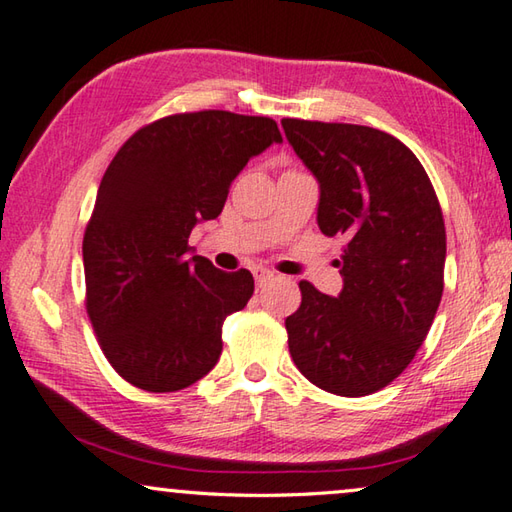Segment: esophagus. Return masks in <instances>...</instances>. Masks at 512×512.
<instances>
[{
  "label": "esophagus",
  "mask_w": 512,
  "mask_h": 512,
  "mask_svg": "<svg viewBox=\"0 0 512 512\" xmlns=\"http://www.w3.org/2000/svg\"><path fill=\"white\" fill-rule=\"evenodd\" d=\"M273 271H268V268H264V266H255L253 268V277H255V282H257V286H264L268 280H273Z\"/></svg>",
  "instance_id": "esophagus-1"
}]
</instances>
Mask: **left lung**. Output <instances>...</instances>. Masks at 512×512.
Returning <instances> with one entry per match:
<instances>
[{"instance_id":"left-lung-1","label":"left lung","mask_w":512,"mask_h":512,"mask_svg":"<svg viewBox=\"0 0 512 512\" xmlns=\"http://www.w3.org/2000/svg\"><path fill=\"white\" fill-rule=\"evenodd\" d=\"M295 154L320 183L318 226L342 235L338 297L300 282L286 318L291 358L324 392L387 387L423 345L443 295V212L421 161L365 125L282 120Z\"/></svg>"}]
</instances>
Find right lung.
Segmentation results:
<instances>
[{
  "instance_id": "obj_1",
  "label": "right lung",
  "mask_w": 512,
  "mask_h": 512,
  "mask_svg": "<svg viewBox=\"0 0 512 512\" xmlns=\"http://www.w3.org/2000/svg\"><path fill=\"white\" fill-rule=\"evenodd\" d=\"M273 143H282L275 120L208 109L141 127L109 163L82 262L89 320L127 383L179 392L217 365L224 320L255 282L246 268L188 257V239L221 215L230 183Z\"/></svg>"
}]
</instances>
